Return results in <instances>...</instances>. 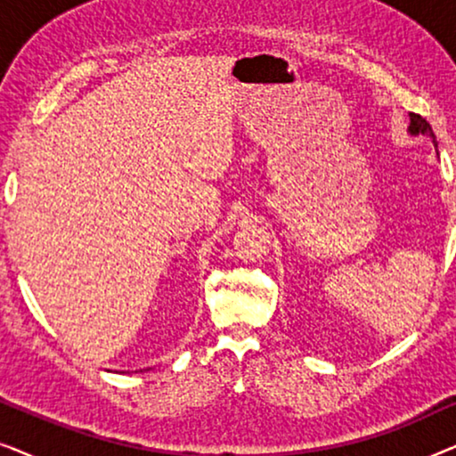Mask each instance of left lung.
<instances>
[{"label":"left lung","instance_id":"1","mask_svg":"<svg viewBox=\"0 0 456 456\" xmlns=\"http://www.w3.org/2000/svg\"><path fill=\"white\" fill-rule=\"evenodd\" d=\"M409 130L413 134H426L432 141H436L432 126H429V122L426 120V118H421L419 114H411V126H409Z\"/></svg>","mask_w":456,"mask_h":456}]
</instances>
